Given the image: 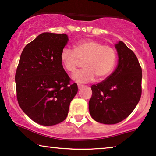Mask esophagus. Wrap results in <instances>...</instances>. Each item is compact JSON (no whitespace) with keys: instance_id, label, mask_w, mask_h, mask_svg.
<instances>
[{"instance_id":"1","label":"esophagus","mask_w":156,"mask_h":156,"mask_svg":"<svg viewBox=\"0 0 156 156\" xmlns=\"http://www.w3.org/2000/svg\"><path fill=\"white\" fill-rule=\"evenodd\" d=\"M83 87V85H80V84H78V89H80Z\"/></svg>"}]
</instances>
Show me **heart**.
I'll return each instance as SVG.
<instances>
[{"instance_id": "1", "label": "heart", "mask_w": 156, "mask_h": 156, "mask_svg": "<svg viewBox=\"0 0 156 156\" xmlns=\"http://www.w3.org/2000/svg\"><path fill=\"white\" fill-rule=\"evenodd\" d=\"M83 60L85 68L74 73L72 78L86 83L94 80L96 76L99 79L107 78L115 67L117 55L113 47L90 39L77 42L74 51L64 48L61 53L62 65L70 73H73Z\"/></svg>"}]
</instances>
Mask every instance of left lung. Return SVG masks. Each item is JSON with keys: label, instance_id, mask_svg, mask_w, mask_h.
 I'll use <instances>...</instances> for the list:
<instances>
[{"label": "left lung", "instance_id": "left-lung-1", "mask_svg": "<svg viewBox=\"0 0 156 156\" xmlns=\"http://www.w3.org/2000/svg\"><path fill=\"white\" fill-rule=\"evenodd\" d=\"M116 69L105 80L91 86L89 111L93 119L103 124H115L132 113L142 93V69L136 55L119 41Z\"/></svg>", "mask_w": 156, "mask_h": 156}]
</instances>
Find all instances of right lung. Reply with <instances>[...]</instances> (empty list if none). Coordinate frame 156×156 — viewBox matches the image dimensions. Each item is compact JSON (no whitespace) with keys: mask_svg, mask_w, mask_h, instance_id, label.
Returning a JSON list of instances; mask_svg holds the SVG:
<instances>
[{"mask_svg":"<svg viewBox=\"0 0 156 156\" xmlns=\"http://www.w3.org/2000/svg\"><path fill=\"white\" fill-rule=\"evenodd\" d=\"M68 41L65 33H41L20 55L15 76L18 102L24 113L40 125L63 122L78 92V86L70 83L61 61Z\"/></svg>","mask_w":156,"mask_h":156,"instance_id":"right-lung-1","label":"right lung"}]
</instances>
